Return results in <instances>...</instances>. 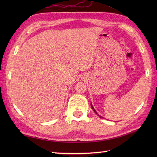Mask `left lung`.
<instances>
[{"instance_id":"8db88e82","label":"left lung","mask_w":157,"mask_h":157,"mask_svg":"<svg viewBox=\"0 0 157 157\" xmlns=\"http://www.w3.org/2000/svg\"><path fill=\"white\" fill-rule=\"evenodd\" d=\"M91 107H92V109H93V111H94V113H96V115H98V116H99V117H101V118H103L102 116H101V115H99L98 114V113L96 111V110L94 109V107H93V106H92V103H91Z\"/></svg>"}]
</instances>
